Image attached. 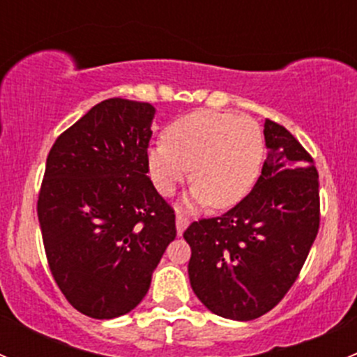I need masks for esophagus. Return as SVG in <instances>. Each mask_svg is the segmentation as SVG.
<instances>
[{
    "instance_id": "1",
    "label": "esophagus",
    "mask_w": 357,
    "mask_h": 357,
    "mask_svg": "<svg viewBox=\"0 0 357 357\" xmlns=\"http://www.w3.org/2000/svg\"><path fill=\"white\" fill-rule=\"evenodd\" d=\"M188 225H190L188 215H185L183 212H178V215H176V229H178V235H183V231H185Z\"/></svg>"
}]
</instances>
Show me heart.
I'll list each match as a JSON object with an SVG mask.
<instances>
[{"label": "heart", "mask_w": 357, "mask_h": 357, "mask_svg": "<svg viewBox=\"0 0 357 357\" xmlns=\"http://www.w3.org/2000/svg\"><path fill=\"white\" fill-rule=\"evenodd\" d=\"M262 158L264 135L254 119L199 110L165 129V143L150 149L149 169L164 197L172 195L192 169V200L226 208L250 192Z\"/></svg>", "instance_id": "1"}]
</instances>
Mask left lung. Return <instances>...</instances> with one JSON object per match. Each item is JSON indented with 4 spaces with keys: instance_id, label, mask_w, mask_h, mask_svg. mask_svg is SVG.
Listing matches in <instances>:
<instances>
[{
    "instance_id": "8db88e82",
    "label": "left lung",
    "mask_w": 357,
    "mask_h": 357,
    "mask_svg": "<svg viewBox=\"0 0 357 357\" xmlns=\"http://www.w3.org/2000/svg\"><path fill=\"white\" fill-rule=\"evenodd\" d=\"M262 172L247 197L183 233L188 275L214 314L250 321L287 295L319 229V179L312 157L287 128L264 122Z\"/></svg>"
}]
</instances>
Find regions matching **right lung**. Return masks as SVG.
<instances>
[{"mask_svg": "<svg viewBox=\"0 0 357 357\" xmlns=\"http://www.w3.org/2000/svg\"><path fill=\"white\" fill-rule=\"evenodd\" d=\"M150 103L110 98L53 143L38 197L50 271L68 304L112 319L142 302L176 238L174 208L146 176Z\"/></svg>", "mask_w": 357, "mask_h": 357, "instance_id": "add662e5", "label": "right lung"}]
</instances>
